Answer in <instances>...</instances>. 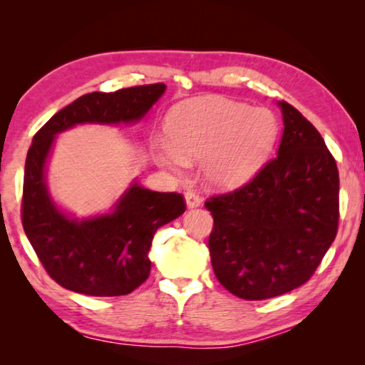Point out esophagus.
<instances>
[{
  "label": "esophagus",
  "instance_id": "obj_1",
  "mask_svg": "<svg viewBox=\"0 0 365 365\" xmlns=\"http://www.w3.org/2000/svg\"><path fill=\"white\" fill-rule=\"evenodd\" d=\"M185 200H187V206L188 207H197L201 205V196L196 193V191H187L185 193Z\"/></svg>",
  "mask_w": 365,
  "mask_h": 365
}]
</instances>
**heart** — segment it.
Listing matches in <instances>:
<instances>
[{"instance_id": "heart-1", "label": "heart", "mask_w": 365, "mask_h": 365, "mask_svg": "<svg viewBox=\"0 0 365 365\" xmlns=\"http://www.w3.org/2000/svg\"><path fill=\"white\" fill-rule=\"evenodd\" d=\"M279 122L269 109L225 98L178 104L168 119L170 143L160 141L156 158L175 174L187 160L202 159L206 180L217 188L238 187L261 169L275 145Z\"/></svg>"}]
</instances>
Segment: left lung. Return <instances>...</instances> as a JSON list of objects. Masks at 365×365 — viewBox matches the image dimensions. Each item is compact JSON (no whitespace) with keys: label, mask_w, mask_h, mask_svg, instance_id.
I'll use <instances>...</instances> for the list:
<instances>
[{"label":"left lung","mask_w":365,"mask_h":365,"mask_svg":"<svg viewBox=\"0 0 365 365\" xmlns=\"http://www.w3.org/2000/svg\"><path fill=\"white\" fill-rule=\"evenodd\" d=\"M282 141L250 182L214 195L209 252L232 294L261 301L311 279L338 232L339 175L317 128L287 101Z\"/></svg>","instance_id":"obj_1"}]
</instances>
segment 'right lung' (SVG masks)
<instances>
[{
	"label": "right lung",
	"mask_w": 365,
	"mask_h": 365,
	"mask_svg": "<svg viewBox=\"0 0 365 365\" xmlns=\"http://www.w3.org/2000/svg\"><path fill=\"white\" fill-rule=\"evenodd\" d=\"M164 83L83 95L54 114L29 148L22 188V227L48 275L71 292L123 296L143 283L151 270L148 251L159 227L185 212V197L138 185L123 195L109 215L77 222L49 200L45 163L54 135L76 123L132 122L143 117L164 93Z\"/></svg>",
	"instance_id": "1"
}]
</instances>
